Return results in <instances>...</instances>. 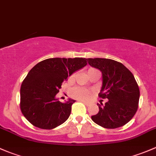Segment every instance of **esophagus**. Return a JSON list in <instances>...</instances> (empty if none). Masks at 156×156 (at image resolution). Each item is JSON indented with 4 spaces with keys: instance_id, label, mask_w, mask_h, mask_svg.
<instances>
[{
    "instance_id": "34e87169",
    "label": "esophagus",
    "mask_w": 156,
    "mask_h": 156,
    "mask_svg": "<svg viewBox=\"0 0 156 156\" xmlns=\"http://www.w3.org/2000/svg\"><path fill=\"white\" fill-rule=\"evenodd\" d=\"M81 101L83 102V104H85V105H86V106H88V105H89V103H87V102H86V101Z\"/></svg>"
}]
</instances>
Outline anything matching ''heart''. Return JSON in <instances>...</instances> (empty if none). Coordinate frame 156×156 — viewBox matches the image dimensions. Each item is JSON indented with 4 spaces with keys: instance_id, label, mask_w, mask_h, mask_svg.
<instances>
[{
    "instance_id": "obj_1",
    "label": "heart",
    "mask_w": 156,
    "mask_h": 156,
    "mask_svg": "<svg viewBox=\"0 0 156 156\" xmlns=\"http://www.w3.org/2000/svg\"><path fill=\"white\" fill-rule=\"evenodd\" d=\"M94 70V69H90L89 71ZM91 95V92L89 90L81 87H74L70 91V96L75 99L80 101L89 100Z\"/></svg>"
}]
</instances>
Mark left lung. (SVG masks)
<instances>
[{
  "label": "left lung",
  "mask_w": 156,
  "mask_h": 156,
  "mask_svg": "<svg viewBox=\"0 0 156 156\" xmlns=\"http://www.w3.org/2000/svg\"><path fill=\"white\" fill-rule=\"evenodd\" d=\"M87 60L91 67L102 73L99 98L108 99L104 105L98 104L99 112L92 115L91 119L105 128L125 126L135 115L139 104L140 89L134 75L122 64L113 59L95 58Z\"/></svg>",
  "instance_id": "1"
}]
</instances>
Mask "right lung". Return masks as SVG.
<instances>
[{"label":"right lung","mask_w":156,"mask_h":156,"mask_svg":"<svg viewBox=\"0 0 156 156\" xmlns=\"http://www.w3.org/2000/svg\"><path fill=\"white\" fill-rule=\"evenodd\" d=\"M85 58H54L37 64L28 72L20 89V109L30 124L52 129L69 118L74 100L62 103L55 95L62 83L87 65Z\"/></svg>","instance_id":"1"}]
</instances>
